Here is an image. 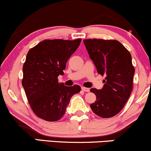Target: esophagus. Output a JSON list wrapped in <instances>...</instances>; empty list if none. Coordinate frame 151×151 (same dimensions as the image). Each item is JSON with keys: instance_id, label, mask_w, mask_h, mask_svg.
I'll list each match as a JSON object with an SVG mask.
<instances>
[{"instance_id": "1", "label": "esophagus", "mask_w": 151, "mask_h": 151, "mask_svg": "<svg viewBox=\"0 0 151 151\" xmlns=\"http://www.w3.org/2000/svg\"><path fill=\"white\" fill-rule=\"evenodd\" d=\"M81 90H82V91H85V92H89V91H90L89 88L84 87V86H82V87H81Z\"/></svg>"}]
</instances>
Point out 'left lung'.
Instances as JSON below:
<instances>
[{
	"label": "left lung",
	"instance_id": "left-lung-1",
	"mask_svg": "<svg viewBox=\"0 0 151 151\" xmlns=\"http://www.w3.org/2000/svg\"><path fill=\"white\" fill-rule=\"evenodd\" d=\"M83 42L98 73L106 76L101 89H90L96 96L90 107L100 117L114 116L124 108L133 89L135 70L131 54L117 40L87 39Z\"/></svg>",
	"mask_w": 151,
	"mask_h": 151
}]
</instances>
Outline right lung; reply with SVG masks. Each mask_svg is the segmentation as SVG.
Segmentation results:
<instances>
[{
    "instance_id": "right-lung-1",
    "label": "right lung",
    "mask_w": 151,
    "mask_h": 151,
    "mask_svg": "<svg viewBox=\"0 0 151 151\" xmlns=\"http://www.w3.org/2000/svg\"><path fill=\"white\" fill-rule=\"evenodd\" d=\"M81 40H45L29 50L24 63L22 84L31 109L36 116L47 121L60 120L70 99L81 91L79 85L58 83L59 75Z\"/></svg>"
}]
</instances>
